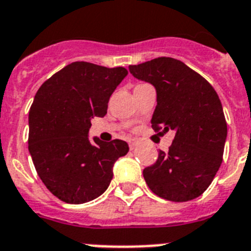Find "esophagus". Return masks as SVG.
<instances>
[{
	"label": "esophagus",
	"mask_w": 251,
	"mask_h": 251,
	"mask_svg": "<svg viewBox=\"0 0 251 251\" xmlns=\"http://www.w3.org/2000/svg\"><path fill=\"white\" fill-rule=\"evenodd\" d=\"M138 146V142L137 141H130L129 142V149L130 151H133V149H135V147Z\"/></svg>",
	"instance_id": "obj_1"
}]
</instances>
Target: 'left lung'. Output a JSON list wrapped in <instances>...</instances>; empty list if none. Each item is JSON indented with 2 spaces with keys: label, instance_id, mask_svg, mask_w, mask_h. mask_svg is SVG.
<instances>
[{
  "label": "left lung",
  "instance_id": "left-lung-1",
  "mask_svg": "<svg viewBox=\"0 0 251 251\" xmlns=\"http://www.w3.org/2000/svg\"><path fill=\"white\" fill-rule=\"evenodd\" d=\"M129 72L157 89L153 129L176 130L169 151H159L157 162L144 168L146 183L167 201L195 199L223 162L227 129L217 92L199 73L171 57L129 66Z\"/></svg>",
  "mask_w": 251,
  "mask_h": 251
}]
</instances>
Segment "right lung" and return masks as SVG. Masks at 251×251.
Segmentation results:
<instances>
[{
	"instance_id": "right-lung-1",
	"label": "right lung",
	"mask_w": 251,
	"mask_h": 251,
	"mask_svg": "<svg viewBox=\"0 0 251 251\" xmlns=\"http://www.w3.org/2000/svg\"><path fill=\"white\" fill-rule=\"evenodd\" d=\"M128 75L73 62L40 87L29 108L28 151L47 189L68 204L91 201L107 190L114 162L129 151L127 142H89L93 117H104L114 89Z\"/></svg>"
}]
</instances>
